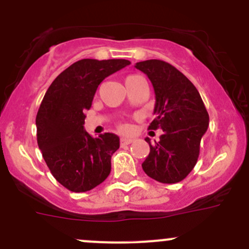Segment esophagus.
<instances>
[{
    "instance_id": "esophagus-1",
    "label": "esophagus",
    "mask_w": 249,
    "mask_h": 249,
    "mask_svg": "<svg viewBox=\"0 0 249 249\" xmlns=\"http://www.w3.org/2000/svg\"><path fill=\"white\" fill-rule=\"evenodd\" d=\"M132 139H127V137H123L122 140H120V144L122 145H125V144H130V143H132Z\"/></svg>"
}]
</instances>
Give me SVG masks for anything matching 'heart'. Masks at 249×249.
<instances>
[{
	"mask_svg": "<svg viewBox=\"0 0 249 249\" xmlns=\"http://www.w3.org/2000/svg\"><path fill=\"white\" fill-rule=\"evenodd\" d=\"M120 130H122V131H127V130L130 129L129 127V125L127 124H120Z\"/></svg>",
	"mask_w": 249,
	"mask_h": 249,
	"instance_id": "1",
	"label": "heart"
}]
</instances>
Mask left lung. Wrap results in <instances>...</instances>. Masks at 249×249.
<instances>
[{
  "label": "left lung",
  "instance_id": "left-lung-1",
  "mask_svg": "<svg viewBox=\"0 0 249 249\" xmlns=\"http://www.w3.org/2000/svg\"><path fill=\"white\" fill-rule=\"evenodd\" d=\"M135 67L147 74L154 88L155 119L148 129L162 130L159 142L152 144L145 139L150 152L142 169L160 183L180 182L196 164L208 113L194 84L169 62L145 60Z\"/></svg>",
  "mask_w": 249,
  "mask_h": 249
}]
</instances>
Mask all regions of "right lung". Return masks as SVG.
<instances>
[{
    "instance_id": "right-lung-1",
    "label": "right lung",
    "mask_w": 249,
    "mask_h": 249,
    "mask_svg": "<svg viewBox=\"0 0 249 249\" xmlns=\"http://www.w3.org/2000/svg\"><path fill=\"white\" fill-rule=\"evenodd\" d=\"M130 65L129 60L83 59L59 74L48 88L36 117L37 143L55 179L74 193L101 184L110 172L119 137H91L84 112L91 107L100 83Z\"/></svg>"
}]
</instances>
